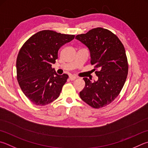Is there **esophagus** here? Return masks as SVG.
<instances>
[{
    "label": "esophagus",
    "instance_id": "obj_1",
    "mask_svg": "<svg viewBox=\"0 0 148 148\" xmlns=\"http://www.w3.org/2000/svg\"><path fill=\"white\" fill-rule=\"evenodd\" d=\"M76 77H77L74 76V75H71V76H69V79L71 80V81H73V80L76 79Z\"/></svg>",
    "mask_w": 148,
    "mask_h": 148
}]
</instances>
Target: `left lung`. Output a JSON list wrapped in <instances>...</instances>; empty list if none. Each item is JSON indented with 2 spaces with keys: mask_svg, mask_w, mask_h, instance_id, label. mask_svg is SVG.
Returning <instances> with one entry per match:
<instances>
[{
  "mask_svg": "<svg viewBox=\"0 0 148 148\" xmlns=\"http://www.w3.org/2000/svg\"><path fill=\"white\" fill-rule=\"evenodd\" d=\"M76 39L89 50L90 63L97 69L95 74L98 77L94 82L83 78L85 86L79 92L80 98L93 108L107 106L119 96L127 78L128 63L124 47L116 35L102 28L77 35Z\"/></svg>",
  "mask_w": 148,
  "mask_h": 148,
  "instance_id": "left-lung-1",
  "label": "left lung"
}]
</instances>
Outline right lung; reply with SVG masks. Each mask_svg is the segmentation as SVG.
Here are the masks:
<instances>
[{
	"instance_id": "obj_1",
	"label": "right lung",
	"mask_w": 148,
	"mask_h": 148,
	"mask_svg": "<svg viewBox=\"0 0 148 148\" xmlns=\"http://www.w3.org/2000/svg\"><path fill=\"white\" fill-rule=\"evenodd\" d=\"M74 37L42 30L21 47L16 62L17 79L23 93L35 105L46 106L60 96L69 76L58 75L52 65L58 58L59 49Z\"/></svg>"
}]
</instances>
